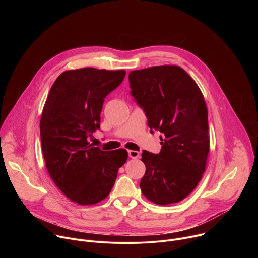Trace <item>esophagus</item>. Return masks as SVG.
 Instances as JSON below:
<instances>
[{"mask_svg": "<svg viewBox=\"0 0 258 258\" xmlns=\"http://www.w3.org/2000/svg\"><path fill=\"white\" fill-rule=\"evenodd\" d=\"M128 156L133 159H137L140 156V153L135 150H128Z\"/></svg>", "mask_w": 258, "mask_h": 258, "instance_id": "obj_1", "label": "esophagus"}]
</instances>
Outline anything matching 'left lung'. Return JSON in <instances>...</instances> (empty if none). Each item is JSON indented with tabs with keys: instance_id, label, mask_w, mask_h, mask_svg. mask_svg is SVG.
I'll return each mask as SVG.
<instances>
[{
	"instance_id": "left-lung-1",
	"label": "left lung",
	"mask_w": 258,
	"mask_h": 258,
	"mask_svg": "<svg viewBox=\"0 0 258 258\" xmlns=\"http://www.w3.org/2000/svg\"><path fill=\"white\" fill-rule=\"evenodd\" d=\"M128 81L151 133L162 134L159 154L142 153V193L159 205L179 202L197 187L206 167L210 142L203 94L177 65L133 70Z\"/></svg>"
}]
</instances>
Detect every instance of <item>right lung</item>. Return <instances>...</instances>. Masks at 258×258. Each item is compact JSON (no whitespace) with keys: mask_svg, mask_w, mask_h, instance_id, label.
<instances>
[{"mask_svg":"<svg viewBox=\"0 0 258 258\" xmlns=\"http://www.w3.org/2000/svg\"><path fill=\"white\" fill-rule=\"evenodd\" d=\"M124 77L123 69L66 70L44 105L40 128L47 170L58 189L80 205L104 200L127 160L125 149L102 151L88 141L100 128L104 99Z\"/></svg>","mask_w":258,"mask_h":258,"instance_id":"obj_1","label":"right lung"}]
</instances>
